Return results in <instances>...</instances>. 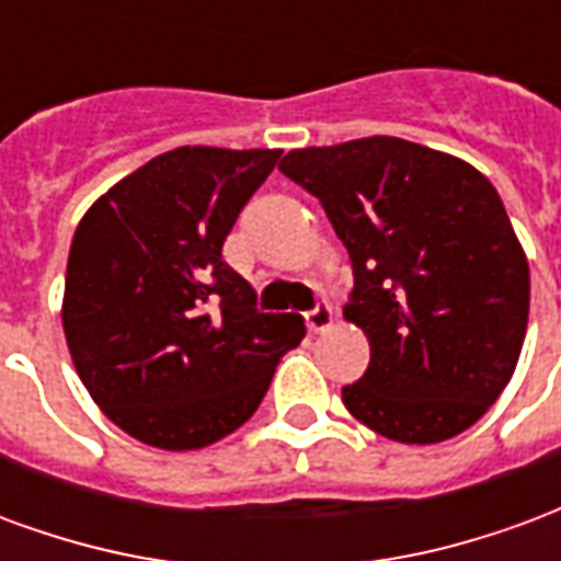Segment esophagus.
Returning a JSON list of instances; mask_svg holds the SVG:
<instances>
[{"label": "esophagus", "mask_w": 561, "mask_h": 561, "mask_svg": "<svg viewBox=\"0 0 561 561\" xmlns=\"http://www.w3.org/2000/svg\"><path fill=\"white\" fill-rule=\"evenodd\" d=\"M331 325H334L331 308L325 305V301H320V305L308 313V331L310 334H322V331H329Z\"/></svg>", "instance_id": "esophagus-1"}]
</instances>
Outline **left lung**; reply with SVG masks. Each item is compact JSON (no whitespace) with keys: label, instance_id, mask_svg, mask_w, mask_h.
Segmentation results:
<instances>
[{"label":"left lung","instance_id":"left-lung-1","mask_svg":"<svg viewBox=\"0 0 561 561\" xmlns=\"http://www.w3.org/2000/svg\"><path fill=\"white\" fill-rule=\"evenodd\" d=\"M353 260L346 320L370 365L353 419L403 445L445 443L499 400L529 322V263L488 175L448 151L362 137L286 151Z\"/></svg>","mask_w":561,"mask_h":561}]
</instances>
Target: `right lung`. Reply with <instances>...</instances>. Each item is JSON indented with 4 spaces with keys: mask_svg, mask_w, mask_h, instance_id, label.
Segmentation results:
<instances>
[{
    "mask_svg": "<svg viewBox=\"0 0 561 561\" xmlns=\"http://www.w3.org/2000/svg\"><path fill=\"white\" fill-rule=\"evenodd\" d=\"M280 149L179 146L89 206L65 272L68 353L101 412L137 443L196 451L239 431L277 362L305 337L298 313H256L220 260Z\"/></svg>",
    "mask_w": 561,
    "mask_h": 561,
    "instance_id": "right-lung-1",
    "label": "right lung"
}]
</instances>
